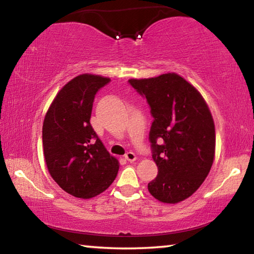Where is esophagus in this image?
Returning <instances> with one entry per match:
<instances>
[{"label":"esophagus","instance_id":"obj_1","mask_svg":"<svg viewBox=\"0 0 254 254\" xmlns=\"http://www.w3.org/2000/svg\"><path fill=\"white\" fill-rule=\"evenodd\" d=\"M124 157H126V160L128 162H134L135 160H137V156H135V154L133 153V151H127Z\"/></svg>","mask_w":254,"mask_h":254}]
</instances>
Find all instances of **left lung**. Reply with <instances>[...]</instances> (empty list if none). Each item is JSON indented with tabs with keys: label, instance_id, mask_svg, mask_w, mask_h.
Listing matches in <instances>:
<instances>
[{
	"label": "left lung",
	"instance_id": "left-lung-1",
	"mask_svg": "<svg viewBox=\"0 0 254 254\" xmlns=\"http://www.w3.org/2000/svg\"><path fill=\"white\" fill-rule=\"evenodd\" d=\"M146 98L153 116L149 141L158 173L148 190L163 203L175 204L197 190L214 160L215 131L200 93L175 73L128 79Z\"/></svg>",
	"mask_w": 254,
	"mask_h": 254
}]
</instances>
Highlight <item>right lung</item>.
Here are the masks:
<instances>
[{
  "label": "right lung",
  "mask_w": 254,
  "mask_h": 254,
  "mask_svg": "<svg viewBox=\"0 0 254 254\" xmlns=\"http://www.w3.org/2000/svg\"><path fill=\"white\" fill-rule=\"evenodd\" d=\"M111 82L82 74L59 91L45 115L42 140L45 163L68 194L91 198L105 191L119 172V161L98 138L90 119L94 97Z\"/></svg>",
  "instance_id": "add662e5"
}]
</instances>
